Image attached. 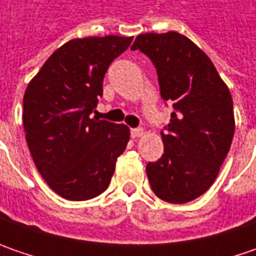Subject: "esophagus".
<instances>
[{
	"label": "esophagus",
	"mask_w": 256,
	"mask_h": 256,
	"mask_svg": "<svg viewBox=\"0 0 256 256\" xmlns=\"http://www.w3.org/2000/svg\"><path fill=\"white\" fill-rule=\"evenodd\" d=\"M142 134H144L142 128H132V130H131V136H132V138H140Z\"/></svg>",
	"instance_id": "obj_1"
}]
</instances>
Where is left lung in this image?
<instances>
[{"label": "left lung", "instance_id": "left-lung-1", "mask_svg": "<svg viewBox=\"0 0 256 256\" xmlns=\"http://www.w3.org/2000/svg\"><path fill=\"white\" fill-rule=\"evenodd\" d=\"M131 50L151 60L161 98L174 108L161 131L162 156L146 164L151 188L162 201L190 202L208 191L231 148V92L211 60L178 32L138 35Z\"/></svg>", "mask_w": 256, "mask_h": 256}]
</instances>
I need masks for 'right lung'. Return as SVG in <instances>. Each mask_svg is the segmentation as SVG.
Returning a JSON list of instances; mask_svg holds the SVG:
<instances>
[{"mask_svg": "<svg viewBox=\"0 0 256 256\" xmlns=\"http://www.w3.org/2000/svg\"><path fill=\"white\" fill-rule=\"evenodd\" d=\"M132 36L72 40L51 55L24 95V131L35 166L51 190L70 201L102 194L130 130L91 118L108 66Z\"/></svg>", "mask_w": 256, "mask_h": 256, "instance_id": "obj_1", "label": "right lung"}]
</instances>
